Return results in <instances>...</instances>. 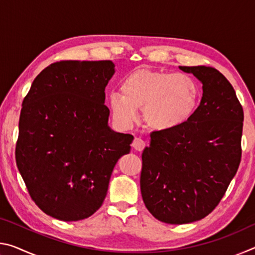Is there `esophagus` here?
Returning a JSON list of instances; mask_svg holds the SVG:
<instances>
[{
    "label": "esophagus",
    "mask_w": 255,
    "mask_h": 255,
    "mask_svg": "<svg viewBox=\"0 0 255 255\" xmlns=\"http://www.w3.org/2000/svg\"><path fill=\"white\" fill-rule=\"evenodd\" d=\"M145 141L141 139L139 137H135V139H133L131 146L133 147V149L138 150V152H140V150H143L145 147Z\"/></svg>",
    "instance_id": "1"
}]
</instances>
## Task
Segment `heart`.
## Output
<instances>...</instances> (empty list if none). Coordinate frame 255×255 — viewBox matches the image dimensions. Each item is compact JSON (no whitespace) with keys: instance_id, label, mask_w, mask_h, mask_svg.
<instances>
[{"instance_id":"b5f03b06","label":"heart","mask_w":255,"mask_h":255,"mask_svg":"<svg viewBox=\"0 0 255 255\" xmlns=\"http://www.w3.org/2000/svg\"><path fill=\"white\" fill-rule=\"evenodd\" d=\"M122 94L109 97L114 118L123 126H130L143 110L150 129L170 131L179 128L195 114L200 99L199 85L188 74L137 68L125 77Z\"/></svg>"}]
</instances>
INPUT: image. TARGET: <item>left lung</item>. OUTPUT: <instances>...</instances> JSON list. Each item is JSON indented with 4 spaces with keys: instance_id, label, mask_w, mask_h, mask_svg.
Instances as JSON below:
<instances>
[{
    "instance_id": "obj_1",
    "label": "left lung",
    "mask_w": 255,
    "mask_h": 255,
    "mask_svg": "<svg viewBox=\"0 0 255 255\" xmlns=\"http://www.w3.org/2000/svg\"><path fill=\"white\" fill-rule=\"evenodd\" d=\"M202 84V98L183 126L153 131L141 155L140 191L163 223L205 218L218 205L241 162L243 108L232 84L207 66H179Z\"/></svg>"
}]
</instances>
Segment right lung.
Listing matches in <instances>:
<instances>
[{
	"instance_id": "right-lung-1",
	"label": "right lung",
	"mask_w": 255,
	"mask_h": 255,
	"mask_svg": "<svg viewBox=\"0 0 255 255\" xmlns=\"http://www.w3.org/2000/svg\"><path fill=\"white\" fill-rule=\"evenodd\" d=\"M111 60L47 66L22 102L15 161L36 205L64 222L88 218L107 196L132 135L112 130L105 89Z\"/></svg>"
}]
</instances>
